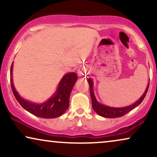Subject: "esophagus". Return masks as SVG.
Listing matches in <instances>:
<instances>
[{
	"label": "esophagus",
	"instance_id": "34e87169",
	"mask_svg": "<svg viewBox=\"0 0 157 157\" xmlns=\"http://www.w3.org/2000/svg\"><path fill=\"white\" fill-rule=\"evenodd\" d=\"M83 75H84V74H83V73H79L78 76H83Z\"/></svg>",
	"mask_w": 157,
	"mask_h": 157
}]
</instances>
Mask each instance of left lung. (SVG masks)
<instances>
[{"label": "left lung", "mask_w": 157, "mask_h": 157, "mask_svg": "<svg viewBox=\"0 0 157 157\" xmlns=\"http://www.w3.org/2000/svg\"><path fill=\"white\" fill-rule=\"evenodd\" d=\"M88 82L89 84V87H90V95L94 110L96 112L98 115L101 116V117H107V118H115V117H122V116L125 115V114L129 113L130 111L137 107L138 105H139L142 102V101L144 100V99L145 98L146 93H147L148 89V86H149V83H148L144 94L141 97V98L138 99V101H136L133 105L124 107H112L107 105H101V104L99 103L97 101L96 98H95L94 94L93 81L91 80V78L88 79Z\"/></svg>", "instance_id": "left-lung-1"}]
</instances>
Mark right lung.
<instances>
[{
  "mask_svg": "<svg viewBox=\"0 0 157 157\" xmlns=\"http://www.w3.org/2000/svg\"><path fill=\"white\" fill-rule=\"evenodd\" d=\"M12 68L11 67V85L13 95L24 109L32 115L42 118H56L62 115L69 107V97L76 82L77 75L76 73L66 74L59 83L56 92L50 99L42 104H36L24 99L16 90L12 79Z\"/></svg>",
  "mask_w": 157,
  "mask_h": 157,
  "instance_id": "right-lung-1",
  "label": "right lung"
}]
</instances>
